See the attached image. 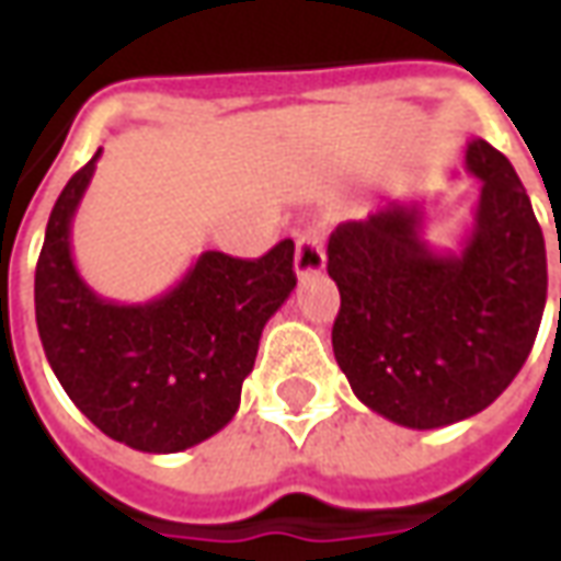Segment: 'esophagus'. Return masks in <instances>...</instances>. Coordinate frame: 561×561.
Masks as SVG:
<instances>
[{
  "label": "esophagus",
  "mask_w": 561,
  "mask_h": 561,
  "mask_svg": "<svg viewBox=\"0 0 561 561\" xmlns=\"http://www.w3.org/2000/svg\"><path fill=\"white\" fill-rule=\"evenodd\" d=\"M327 267V252H323L321 228H306L297 240V255H294V270L297 276H318Z\"/></svg>",
  "instance_id": "esophagus-1"
}]
</instances>
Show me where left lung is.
<instances>
[{"label":"left lung","mask_w":561,"mask_h":561,"mask_svg":"<svg viewBox=\"0 0 561 561\" xmlns=\"http://www.w3.org/2000/svg\"><path fill=\"white\" fill-rule=\"evenodd\" d=\"M463 165L481 190L458 252L422 238L425 202L342 222L327 247L342 294L335 363L365 408L404 428H443L493 404L545 314V234L520 178L484 139L467 142Z\"/></svg>","instance_id":"1"}]
</instances>
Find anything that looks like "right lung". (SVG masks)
I'll use <instances>...</instances> for the list:
<instances>
[{
  "label": "right lung",
  "instance_id": "obj_1",
  "mask_svg": "<svg viewBox=\"0 0 561 561\" xmlns=\"http://www.w3.org/2000/svg\"><path fill=\"white\" fill-rule=\"evenodd\" d=\"M98 160L101 151L49 214L35 270L37 333L61 389L106 437L151 455L184 451L238 413L261 330L297 285L294 240L255 261L207 249L160 297L106 300L70 252V226Z\"/></svg>",
  "mask_w": 561,
  "mask_h": 561
}]
</instances>
